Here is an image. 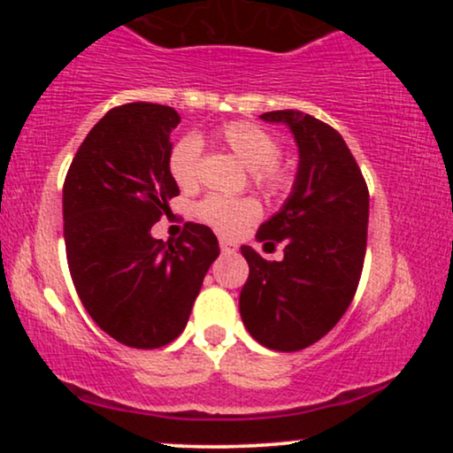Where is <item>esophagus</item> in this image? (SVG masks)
Listing matches in <instances>:
<instances>
[{
	"instance_id": "1",
	"label": "esophagus",
	"mask_w": 453,
	"mask_h": 453,
	"mask_svg": "<svg viewBox=\"0 0 453 453\" xmlns=\"http://www.w3.org/2000/svg\"><path fill=\"white\" fill-rule=\"evenodd\" d=\"M219 244H221V251L223 253H234V251H236V247H234V244L227 241V238H219Z\"/></svg>"
}]
</instances>
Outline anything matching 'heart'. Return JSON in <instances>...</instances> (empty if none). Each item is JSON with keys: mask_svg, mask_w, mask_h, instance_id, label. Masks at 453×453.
I'll return each mask as SVG.
<instances>
[{"mask_svg": "<svg viewBox=\"0 0 453 453\" xmlns=\"http://www.w3.org/2000/svg\"><path fill=\"white\" fill-rule=\"evenodd\" d=\"M215 138L223 147L236 155L247 170H251L253 180L262 189L277 194L288 187V173L277 164L280 155L279 140L257 123L236 121L217 129ZM202 142L197 136H183L176 140L168 155V170L179 187H194L197 180V161H200ZM197 219L217 232L234 236L257 219L259 206L251 197L209 196L196 206Z\"/></svg>", "mask_w": 453, "mask_h": 453, "instance_id": "obj_1", "label": "heart"}]
</instances>
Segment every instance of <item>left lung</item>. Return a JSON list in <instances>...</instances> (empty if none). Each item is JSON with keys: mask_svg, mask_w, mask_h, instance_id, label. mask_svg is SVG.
<instances>
[{"mask_svg": "<svg viewBox=\"0 0 453 453\" xmlns=\"http://www.w3.org/2000/svg\"><path fill=\"white\" fill-rule=\"evenodd\" d=\"M283 123L298 147V170L279 212L257 241H283V259L266 262L242 247L249 279L242 324L268 349L298 351L332 330L349 309L366 253L368 189L349 147L334 127L300 111L259 114Z\"/></svg>", "mask_w": 453, "mask_h": 453, "instance_id": "1", "label": "left lung"}]
</instances>
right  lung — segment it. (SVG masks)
<instances>
[{
    "instance_id": "obj_1",
    "label": "right lung",
    "mask_w": 453,
    "mask_h": 453,
    "mask_svg": "<svg viewBox=\"0 0 453 453\" xmlns=\"http://www.w3.org/2000/svg\"><path fill=\"white\" fill-rule=\"evenodd\" d=\"M170 106L134 102L108 111L87 134L64 183L67 264L81 303L114 341L136 349L185 330L202 280L219 256L211 227L187 223L176 242L150 227L179 185L170 176Z\"/></svg>"
}]
</instances>
